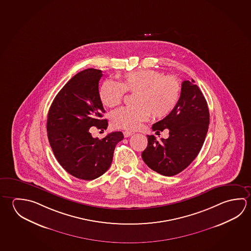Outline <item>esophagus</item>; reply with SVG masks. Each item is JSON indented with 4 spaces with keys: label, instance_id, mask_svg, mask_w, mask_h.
<instances>
[{
    "label": "esophagus",
    "instance_id": "obj_1",
    "mask_svg": "<svg viewBox=\"0 0 251 251\" xmlns=\"http://www.w3.org/2000/svg\"><path fill=\"white\" fill-rule=\"evenodd\" d=\"M124 135L125 137H128V136H132V135H134V132L132 131H124Z\"/></svg>",
    "mask_w": 251,
    "mask_h": 251
}]
</instances>
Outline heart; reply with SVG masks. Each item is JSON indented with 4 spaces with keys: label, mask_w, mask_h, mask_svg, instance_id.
Instances as JSON below:
<instances>
[{
    "label": "heart",
    "mask_w": 251,
    "mask_h": 251,
    "mask_svg": "<svg viewBox=\"0 0 251 251\" xmlns=\"http://www.w3.org/2000/svg\"><path fill=\"white\" fill-rule=\"evenodd\" d=\"M126 92L134 93L135 105L112 112L111 124L116 128L134 130L151 115L161 119L170 114L180 98V84L174 75L139 70L126 73L121 83L105 81L100 89V98L104 106L114 107L123 101Z\"/></svg>",
    "instance_id": "b5f03b06"
}]
</instances>
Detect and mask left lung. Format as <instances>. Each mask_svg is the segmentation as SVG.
<instances>
[{
	"label": "left lung",
	"instance_id": "8db88e82",
	"mask_svg": "<svg viewBox=\"0 0 251 251\" xmlns=\"http://www.w3.org/2000/svg\"><path fill=\"white\" fill-rule=\"evenodd\" d=\"M195 81L181 84L179 100L164 119L152 125V130L169 129L167 139L158 142L147 136L148 145L142 158L153 171L165 176H176L183 171L197 158L208 131L210 115L206 100Z\"/></svg>",
	"mask_w": 251,
	"mask_h": 251
}]
</instances>
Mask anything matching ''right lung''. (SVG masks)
<instances>
[{"mask_svg": "<svg viewBox=\"0 0 251 251\" xmlns=\"http://www.w3.org/2000/svg\"><path fill=\"white\" fill-rule=\"evenodd\" d=\"M102 71L87 69L74 75L54 98L48 115L47 131L55 158L69 174L91 180L110 167L116 145L124 139L121 131L94 138L91 127L106 129L99 82Z\"/></svg>", "mask_w": 251, "mask_h": 251, "instance_id": "add662e5", "label": "right lung"}]
</instances>
